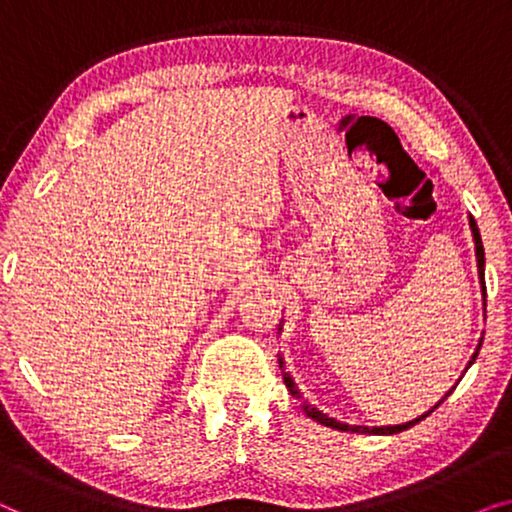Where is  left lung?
I'll list each match as a JSON object with an SVG mask.
<instances>
[{"instance_id":"1","label":"left lung","mask_w":512,"mask_h":512,"mask_svg":"<svg viewBox=\"0 0 512 512\" xmlns=\"http://www.w3.org/2000/svg\"><path fill=\"white\" fill-rule=\"evenodd\" d=\"M471 230H473V240H475V258H478V272H480V282H482V296L487 298V289H485V249H482V240H480V230H478V223H475V219L471 216ZM487 305V303H485ZM480 345H482V340L478 342V349H475V354L471 356V361H468V366H471V363L475 361V356H478V352H480ZM466 366V368H468ZM279 368H282V377H284V384H286V389L291 391V396L293 398H303L300 396V391H298V387H296V382H293V377L286 373V368H284V359H279ZM454 389V387H452ZM450 389V391H452ZM450 391H447L445 396H450ZM445 396H443V401H445ZM443 401H438V405L443 403ZM438 405H433V408H438ZM433 408L429 410V412H424L422 417H417V419H412V422H405V424H396V426H352V424H342V422H338V419H333V417H328V415H324V412L321 410H317V408H312V405H307V401L303 403V410L307 412V417H312L314 422H319V424H324V426H331V429H338V431H352V433H370V436H391V433H401V431H405V429H410V426H415L417 422H422L424 417H429L431 412H433Z\"/></svg>"}]
</instances>
